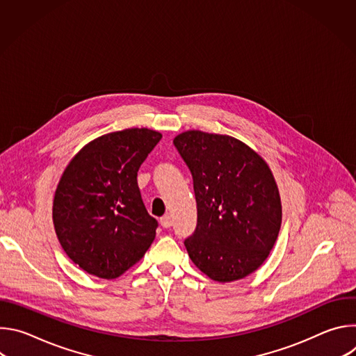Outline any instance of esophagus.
<instances>
[{"instance_id": "esophagus-1", "label": "esophagus", "mask_w": 356, "mask_h": 356, "mask_svg": "<svg viewBox=\"0 0 356 356\" xmlns=\"http://www.w3.org/2000/svg\"><path fill=\"white\" fill-rule=\"evenodd\" d=\"M161 225H162L163 228H170V227H172V218H170V216H163V217L161 218Z\"/></svg>"}]
</instances>
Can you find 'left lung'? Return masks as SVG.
I'll return each mask as SVG.
<instances>
[{"mask_svg":"<svg viewBox=\"0 0 356 356\" xmlns=\"http://www.w3.org/2000/svg\"><path fill=\"white\" fill-rule=\"evenodd\" d=\"M193 176L197 225L184 239L194 265L217 282L257 270L282 224L277 186L266 162L241 140L187 131L173 140Z\"/></svg>","mask_w":356,"mask_h":356,"instance_id":"1","label":"left lung"}]
</instances>
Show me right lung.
Masks as SVG:
<instances>
[{
    "label": "right lung",
    "instance_id": "add662e5",
    "mask_svg": "<svg viewBox=\"0 0 356 356\" xmlns=\"http://www.w3.org/2000/svg\"><path fill=\"white\" fill-rule=\"evenodd\" d=\"M162 135L146 128L107 134L66 168L54 201V224L67 257L83 270L115 279L154 242L158 221L145 209L138 170Z\"/></svg>",
    "mask_w": 356,
    "mask_h": 356
}]
</instances>
